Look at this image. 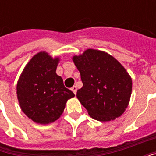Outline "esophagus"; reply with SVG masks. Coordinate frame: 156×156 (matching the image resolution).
<instances>
[{
  "instance_id": "34e87169",
  "label": "esophagus",
  "mask_w": 156,
  "mask_h": 156,
  "mask_svg": "<svg viewBox=\"0 0 156 156\" xmlns=\"http://www.w3.org/2000/svg\"><path fill=\"white\" fill-rule=\"evenodd\" d=\"M71 90L76 94V93H77V87H76V86H73L71 88Z\"/></svg>"
}]
</instances>
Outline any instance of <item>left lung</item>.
Here are the masks:
<instances>
[{"label":"left lung","mask_w":156,"mask_h":156,"mask_svg":"<svg viewBox=\"0 0 156 156\" xmlns=\"http://www.w3.org/2000/svg\"><path fill=\"white\" fill-rule=\"evenodd\" d=\"M81 76L83 87L77 98L96 120L106 122L119 117L127 108L132 79L111 55L88 49L73 58Z\"/></svg>","instance_id":"left-lung-1"}]
</instances>
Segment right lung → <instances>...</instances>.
<instances>
[{
    "instance_id": "obj_1",
    "label": "right lung",
    "mask_w": 156,
    "mask_h": 156,
    "mask_svg": "<svg viewBox=\"0 0 156 156\" xmlns=\"http://www.w3.org/2000/svg\"><path fill=\"white\" fill-rule=\"evenodd\" d=\"M59 58L41 51L23 69L16 85V94L22 110L37 124L57 120L64 110L68 99L74 94L63 84L56 73Z\"/></svg>"
}]
</instances>
